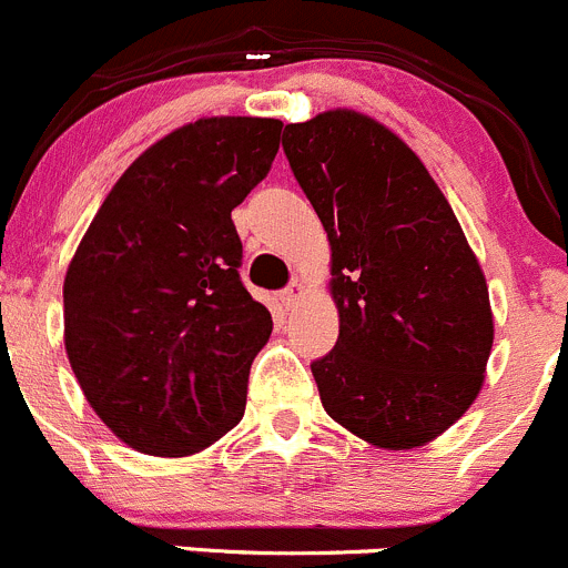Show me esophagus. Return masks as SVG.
I'll list each match as a JSON object with an SVG mask.
<instances>
[{"instance_id":"esophagus-1","label":"esophagus","mask_w":568,"mask_h":568,"mask_svg":"<svg viewBox=\"0 0 568 568\" xmlns=\"http://www.w3.org/2000/svg\"><path fill=\"white\" fill-rule=\"evenodd\" d=\"M303 292H306V290H303V282H297V278H295V282H292V284L286 286V290L282 292V303H284V308H292V306H295V303L301 301V297H303Z\"/></svg>"}]
</instances>
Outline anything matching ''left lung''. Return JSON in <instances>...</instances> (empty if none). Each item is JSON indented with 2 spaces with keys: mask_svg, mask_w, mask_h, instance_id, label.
Masks as SVG:
<instances>
[{
  "mask_svg": "<svg viewBox=\"0 0 568 568\" xmlns=\"http://www.w3.org/2000/svg\"><path fill=\"white\" fill-rule=\"evenodd\" d=\"M282 143L331 245L339 339L312 364L323 408L381 450L428 445L486 381L480 262L423 160L375 118L336 106L286 123Z\"/></svg>",
  "mask_w": 568,
  "mask_h": 568,
  "instance_id": "left-lung-1",
  "label": "left lung"
}]
</instances>
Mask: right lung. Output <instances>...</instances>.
<instances>
[{
    "label": "right lung",
    "instance_id": "1",
    "mask_svg": "<svg viewBox=\"0 0 568 568\" xmlns=\"http://www.w3.org/2000/svg\"><path fill=\"white\" fill-rule=\"evenodd\" d=\"M282 121L199 118L121 173L65 271V353L101 423L132 450L182 458L245 414L273 331L240 282L232 210L267 176Z\"/></svg>",
    "mask_w": 568,
    "mask_h": 568
}]
</instances>
